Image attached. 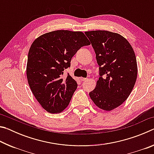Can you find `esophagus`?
I'll list each match as a JSON object with an SVG mask.
<instances>
[{"instance_id":"34e87169","label":"esophagus","mask_w":154,"mask_h":154,"mask_svg":"<svg viewBox=\"0 0 154 154\" xmlns=\"http://www.w3.org/2000/svg\"><path fill=\"white\" fill-rule=\"evenodd\" d=\"M80 80L82 81V82H84V81L87 80V78H84V77H81V78H80Z\"/></svg>"}]
</instances>
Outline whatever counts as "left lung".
I'll return each mask as SVG.
<instances>
[{
  "label": "left lung",
  "mask_w": 154,
  "mask_h": 154,
  "mask_svg": "<svg viewBox=\"0 0 154 154\" xmlns=\"http://www.w3.org/2000/svg\"><path fill=\"white\" fill-rule=\"evenodd\" d=\"M96 53L99 77L95 89L89 93L94 103L109 111L128 97L137 77L136 56L124 36L107 30L85 32Z\"/></svg>",
  "instance_id": "left-lung-1"
}]
</instances>
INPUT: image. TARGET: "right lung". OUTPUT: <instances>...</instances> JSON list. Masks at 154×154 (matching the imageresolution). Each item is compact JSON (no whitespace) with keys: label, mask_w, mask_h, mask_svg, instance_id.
<instances>
[{"label":"right lung","mask_w":154,"mask_h":154,"mask_svg":"<svg viewBox=\"0 0 154 154\" xmlns=\"http://www.w3.org/2000/svg\"><path fill=\"white\" fill-rule=\"evenodd\" d=\"M89 40L80 31L59 30L38 36L28 55L26 76L36 100L49 113H59L69 105L77 83L64 70L71 66V58Z\"/></svg>","instance_id":"obj_1"}]
</instances>
